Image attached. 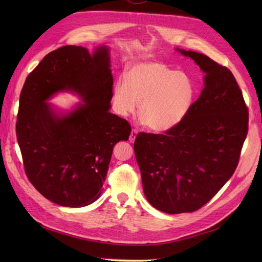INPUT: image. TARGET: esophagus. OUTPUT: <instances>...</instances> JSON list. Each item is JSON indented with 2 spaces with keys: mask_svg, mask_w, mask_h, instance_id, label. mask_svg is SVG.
Segmentation results:
<instances>
[{
  "mask_svg": "<svg viewBox=\"0 0 262 262\" xmlns=\"http://www.w3.org/2000/svg\"><path fill=\"white\" fill-rule=\"evenodd\" d=\"M137 129H133L132 130V133H130V136H129V141H130V143H133L135 141V138H136V136H137Z\"/></svg>",
  "mask_w": 262,
  "mask_h": 262,
  "instance_id": "esophagus-1",
  "label": "esophagus"
}]
</instances>
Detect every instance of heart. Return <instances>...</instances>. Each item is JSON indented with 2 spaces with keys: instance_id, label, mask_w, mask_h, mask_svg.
I'll return each mask as SVG.
<instances>
[{
  "instance_id": "b5f03b06",
  "label": "heart",
  "mask_w": 262,
  "mask_h": 262,
  "mask_svg": "<svg viewBox=\"0 0 262 262\" xmlns=\"http://www.w3.org/2000/svg\"><path fill=\"white\" fill-rule=\"evenodd\" d=\"M190 77L160 62L132 65L126 79L120 77L113 88V105L120 116L137 110L141 121L149 129L166 132L179 125L190 110L194 99Z\"/></svg>"
}]
</instances>
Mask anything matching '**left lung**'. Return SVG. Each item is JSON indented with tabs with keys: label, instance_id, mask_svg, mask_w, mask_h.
Wrapping results in <instances>:
<instances>
[{
	"label": "left lung",
	"instance_id": "obj_1",
	"mask_svg": "<svg viewBox=\"0 0 262 262\" xmlns=\"http://www.w3.org/2000/svg\"><path fill=\"white\" fill-rule=\"evenodd\" d=\"M205 73L204 89L179 125L140 133L134 143L143 190L166 214L203 207L230 179L248 134L249 111L232 72L204 54L177 48Z\"/></svg>",
	"mask_w": 262,
	"mask_h": 262
}]
</instances>
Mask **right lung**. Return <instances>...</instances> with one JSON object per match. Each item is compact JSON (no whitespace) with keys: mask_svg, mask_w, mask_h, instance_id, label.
<instances>
[{"mask_svg":"<svg viewBox=\"0 0 262 262\" xmlns=\"http://www.w3.org/2000/svg\"><path fill=\"white\" fill-rule=\"evenodd\" d=\"M113 83L107 46L92 54L81 46L60 47L27 76L16 140L28 179L51 202L83 207L101 194L114 146L132 130L109 111ZM62 91L76 93L83 102L57 112L47 101Z\"/></svg>","mask_w":262,"mask_h":262,"instance_id":"add662e5","label":"right lung"}]
</instances>
